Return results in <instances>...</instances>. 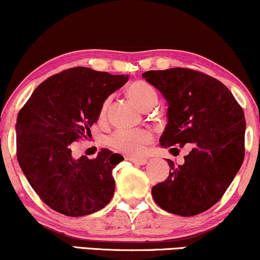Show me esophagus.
Listing matches in <instances>:
<instances>
[{
    "instance_id": "esophagus-1",
    "label": "esophagus",
    "mask_w": 260,
    "mask_h": 260,
    "mask_svg": "<svg viewBox=\"0 0 260 260\" xmlns=\"http://www.w3.org/2000/svg\"><path fill=\"white\" fill-rule=\"evenodd\" d=\"M127 160L131 162H134V164H136V165H145L146 162L148 161L146 158H134V156H129Z\"/></svg>"
}]
</instances>
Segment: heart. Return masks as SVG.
<instances>
[{
	"mask_svg": "<svg viewBox=\"0 0 260 260\" xmlns=\"http://www.w3.org/2000/svg\"><path fill=\"white\" fill-rule=\"evenodd\" d=\"M126 94L130 100L143 111L149 110L158 100V94H156L155 89L148 83L142 81L131 83L127 88ZM106 108H107V101L102 105L101 115L105 114ZM150 141H152V134L148 130L119 129L114 131L111 136H108L106 142L112 148L127 155H140L145 150V146L148 145Z\"/></svg>",
	"mask_w": 260,
	"mask_h": 260,
	"instance_id": "1",
	"label": "heart"
}]
</instances>
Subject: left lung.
Returning a JSON list of instances; mask_svg holds the SVG:
<instances>
[{"mask_svg": "<svg viewBox=\"0 0 260 260\" xmlns=\"http://www.w3.org/2000/svg\"><path fill=\"white\" fill-rule=\"evenodd\" d=\"M168 101L160 145L172 154L187 145L183 165L168 159L169 177L152 188L162 210L178 216L203 213L223 197L245 158L246 121L232 91L213 77L175 67L142 73Z\"/></svg>", "mask_w": 260, "mask_h": 260, "instance_id": "8db88e82", "label": "left lung"}]
</instances>
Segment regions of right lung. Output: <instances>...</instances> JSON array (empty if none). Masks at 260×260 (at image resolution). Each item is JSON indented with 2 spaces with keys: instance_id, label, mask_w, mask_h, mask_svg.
Returning <instances> with one entry per match:
<instances>
[{
  "instance_id": "obj_1",
  "label": "right lung",
  "mask_w": 260,
  "mask_h": 260,
  "mask_svg": "<svg viewBox=\"0 0 260 260\" xmlns=\"http://www.w3.org/2000/svg\"><path fill=\"white\" fill-rule=\"evenodd\" d=\"M127 79L73 67L42 82L19 111L18 162L52 210L82 217L104 208L113 198L112 171L123 156L102 148L95 159H73L71 143L90 135L105 100Z\"/></svg>"
}]
</instances>
